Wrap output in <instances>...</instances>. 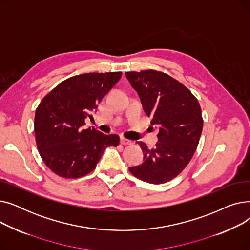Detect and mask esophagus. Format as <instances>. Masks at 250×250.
Masks as SVG:
<instances>
[{
    "mask_svg": "<svg viewBox=\"0 0 250 250\" xmlns=\"http://www.w3.org/2000/svg\"><path fill=\"white\" fill-rule=\"evenodd\" d=\"M121 143L123 144V145H125V146H126V145H132V144H133V142H132V141H129V140L125 139V137H122V139H121Z\"/></svg>",
    "mask_w": 250,
    "mask_h": 250,
    "instance_id": "esophagus-1",
    "label": "esophagus"
}]
</instances>
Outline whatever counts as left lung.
I'll return each instance as SVG.
<instances>
[{
  "label": "left lung",
  "mask_w": 250,
  "mask_h": 250,
  "mask_svg": "<svg viewBox=\"0 0 250 250\" xmlns=\"http://www.w3.org/2000/svg\"><path fill=\"white\" fill-rule=\"evenodd\" d=\"M125 76L152 117L151 124L159 126L156 147L150 150L138 142L144 162L128 169L143 181L161 185L181 173L199 145L204 124L200 103L185 85L165 73L146 70Z\"/></svg>",
  "instance_id": "1"
}]
</instances>
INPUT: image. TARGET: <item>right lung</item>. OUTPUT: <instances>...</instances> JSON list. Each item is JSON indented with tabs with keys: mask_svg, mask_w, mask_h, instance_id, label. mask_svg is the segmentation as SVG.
<instances>
[{
	"mask_svg": "<svg viewBox=\"0 0 250 250\" xmlns=\"http://www.w3.org/2000/svg\"><path fill=\"white\" fill-rule=\"evenodd\" d=\"M122 72L86 73L60 83L39 103L34 117L37 149L45 165L63 178H79L96 168L104 150L120 144L117 135L85 128Z\"/></svg>",
	"mask_w": 250,
	"mask_h": 250,
	"instance_id": "add662e5",
	"label": "right lung"
}]
</instances>
